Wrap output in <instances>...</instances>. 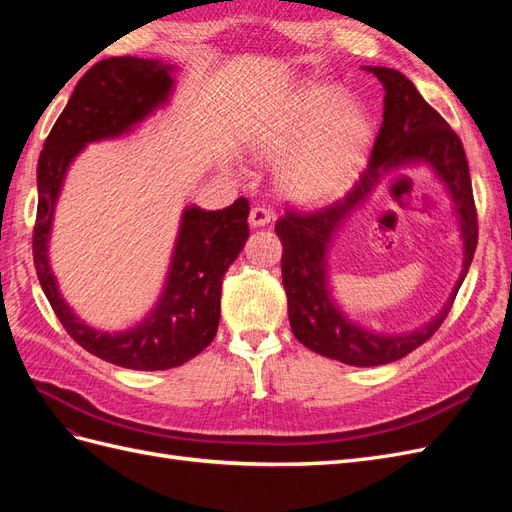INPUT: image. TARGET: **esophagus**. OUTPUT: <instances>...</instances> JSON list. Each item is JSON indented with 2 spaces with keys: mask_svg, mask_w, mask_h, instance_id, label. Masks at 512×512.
<instances>
[{
  "mask_svg": "<svg viewBox=\"0 0 512 512\" xmlns=\"http://www.w3.org/2000/svg\"><path fill=\"white\" fill-rule=\"evenodd\" d=\"M271 220H273V213L267 207H262V205L252 207V211H250V224L252 226H265Z\"/></svg>",
  "mask_w": 512,
  "mask_h": 512,
  "instance_id": "1",
  "label": "esophagus"
}]
</instances>
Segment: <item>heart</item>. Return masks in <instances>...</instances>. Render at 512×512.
<instances>
[{"instance_id":"1","label":"heart","mask_w":512,"mask_h":512,"mask_svg":"<svg viewBox=\"0 0 512 512\" xmlns=\"http://www.w3.org/2000/svg\"><path fill=\"white\" fill-rule=\"evenodd\" d=\"M339 91L303 87L256 138L265 160H284L282 185L299 200L333 194L361 160L369 123L356 106L342 104Z\"/></svg>"}]
</instances>
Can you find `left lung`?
Masks as SVG:
<instances>
[{
  "label": "left lung",
  "instance_id": "left-lung-1",
  "mask_svg": "<svg viewBox=\"0 0 512 512\" xmlns=\"http://www.w3.org/2000/svg\"><path fill=\"white\" fill-rule=\"evenodd\" d=\"M367 70L378 76L386 94L382 126L359 181L335 203L314 211L290 207L275 224V232L284 247L282 282L288 297V318L294 337L309 350L354 367L393 363L423 346L451 312L478 243V218L470 168L459 136L399 70ZM399 165H429L447 183L460 215L467 254L452 299L436 319L412 334L378 336L356 328L330 301L323 252L332 232L349 211L362 202L380 178L394 172Z\"/></svg>",
  "mask_w": 512,
  "mask_h": 512
}]
</instances>
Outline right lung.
Segmentation results:
<instances>
[{
	"mask_svg": "<svg viewBox=\"0 0 512 512\" xmlns=\"http://www.w3.org/2000/svg\"><path fill=\"white\" fill-rule=\"evenodd\" d=\"M170 72L173 66L158 59L108 57L98 61L76 83L38 160V213L32 247L46 299L76 344L98 359L138 371L179 367L213 342L220 324L224 273L250 237L247 198L241 196L220 211L198 207L183 211L162 297L138 327L123 333L96 331L74 316L57 290L46 247L55 200L76 153L87 143L132 130L134 123L164 104L173 89Z\"/></svg>",
	"mask_w": 512,
	"mask_h": 512,
	"instance_id": "1",
	"label": "right lung"
}]
</instances>
